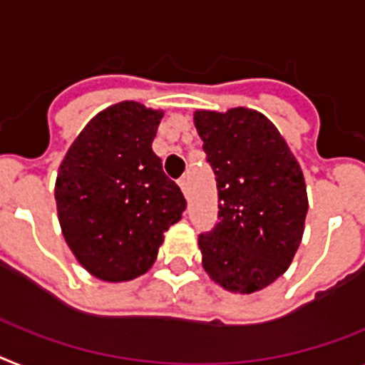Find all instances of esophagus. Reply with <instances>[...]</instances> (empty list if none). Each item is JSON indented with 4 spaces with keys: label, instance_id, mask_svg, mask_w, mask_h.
<instances>
[{
    "label": "esophagus",
    "instance_id": "esophagus-1",
    "mask_svg": "<svg viewBox=\"0 0 365 365\" xmlns=\"http://www.w3.org/2000/svg\"><path fill=\"white\" fill-rule=\"evenodd\" d=\"M178 183H180V187H182L183 195H185V197H187V195H189V180H187V178L183 176L182 180H180V182H178Z\"/></svg>",
    "mask_w": 365,
    "mask_h": 365
}]
</instances>
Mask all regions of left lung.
<instances>
[{
	"mask_svg": "<svg viewBox=\"0 0 365 365\" xmlns=\"http://www.w3.org/2000/svg\"><path fill=\"white\" fill-rule=\"evenodd\" d=\"M195 125L219 192V222L198 235L202 265L228 292H259L286 272L301 245L302 170L262 113L197 111Z\"/></svg>",
	"mask_w": 365,
	"mask_h": 365,
	"instance_id": "8db88e82",
	"label": "left lung"
}]
</instances>
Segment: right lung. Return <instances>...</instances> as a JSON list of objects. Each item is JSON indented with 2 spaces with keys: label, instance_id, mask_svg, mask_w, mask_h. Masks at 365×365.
<instances>
[{
  "label": "right lung",
  "instance_id": "right-lung-1",
  "mask_svg": "<svg viewBox=\"0 0 365 365\" xmlns=\"http://www.w3.org/2000/svg\"><path fill=\"white\" fill-rule=\"evenodd\" d=\"M161 116L137 102L107 107L59 167L55 202L64 240L78 262L106 282L145 274L187 204L152 150Z\"/></svg>",
  "mask_w": 365,
  "mask_h": 365
}]
</instances>
